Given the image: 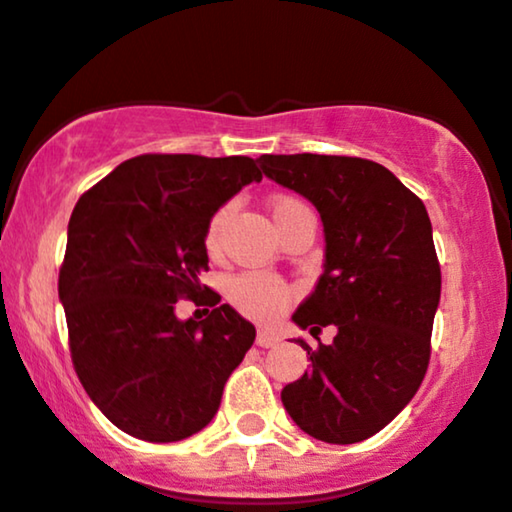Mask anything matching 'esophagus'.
I'll list each match as a JSON object with an SVG mask.
<instances>
[{
  "instance_id": "obj_1",
  "label": "esophagus",
  "mask_w": 512,
  "mask_h": 512,
  "mask_svg": "<svg viewBox=\"0 0 512 512\" xmlns=\"http://www.w3.org/2000/svg\"><path fill=\"white\" fill-rule=\"evenodd\" d=\"M255 342L260 347H276L278 345V335L271 333V331H257Z\"/></svg>"
}]
</instances>
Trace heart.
I'll return each instance as SVG.
<instances>
[{
  "label": "heart",
  "instance_id": "heart-1",
  "mask_svg": "<svg viewBox=\"0 0 512 512\" xmlns=\"http://www.w3.org/2000/svg\"><path fill=\"white\" fill-rule=\"evenodd\" d=\"M300 208H304V205L297 203L293 198H276L274 203H271V212H274L276 224H281L290 212ZM224 217L226 210L215 212L208 222V229H205V250H208V255L212 257L219 252V236H222ZM226 297H229V302L234 304L238 312L250 316V319L271 321L288 307L293 290L269 274L245 271V274H236L234 278H229V283H226Z\"/></svg>",
  "mask_w": 512,
  "mask_h": 512
}]
</instances>
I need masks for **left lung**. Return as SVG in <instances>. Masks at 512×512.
<instances>
[{
    "label": "left lung",
    "mask_w": 512,
    "mask_h": 512,
    "mask_svg": "<svg viewBox=\"0 0 512 512\" xmlns=\"http://www.w3.org/2000/svg\"><path fill=\"white\" fill-rule=\"evenodd\" d=\"M262 172L319 210L326 260L293 321L331 345L307 349L309 373L283 387L297 428L328 444L373 437L404 409L430 364L442 293L423 200L387 167L347 155H260Z\"/></svg>",
    "instance_id": "1"
}]
</instances>
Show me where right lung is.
<instances>
[{"instance_id": "right-lung-1", "label": "right lung", "mask_w": 512, "mask_h": 512, "mask_svg": "<svg viewBox=\"0 0 512 512\" xmlns=\"http://www.w3.org/2000/svg\"><path fill=\"white\" fill-rule=\"evenodd\" d=\"M262 172L248 155L129 158L77 200L58 274L70 357L89 399L144 442H179L215 418L226 380L255 342L229 304L179 321L208 271L212 215Z\"/></svg>"}]
</instances>
